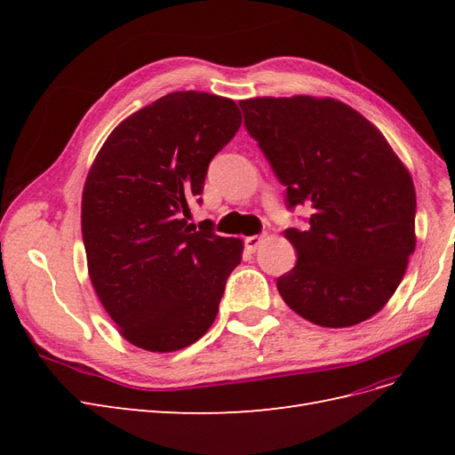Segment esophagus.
Returning a JSON list of instances; mask_svg holds the SVG:
<instances>
[{
    "label": "esophagus",
    "mask_w": 455,
    "mask_h": 455,
    "mask_svg": "<svg viewBox=\"0 0 455 455\" xmlns=\"http://www.w3.org/2000/svg\"><path fill=\"white\" fill-rule=\"evenodd\" d=\"M264 235H252V237H246L244 239V246H246V251L249 252H256L259 246H261V243H264Z\"/></svg>",
    "instance_id": "obj_1"
}]
</instances>
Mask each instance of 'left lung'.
Returning <instances> with one entry per match:
<instances>
[{
    "mask_svg": "<svg viewBox=\"0 0 455 455\" xmlns=\"http://www.w3.org/2000/svg\"><path fill=\"white\" fill-rule=\"evenodd\" d=\"M286 204H307L309 228H288L296 266L277 279L306 321L346 328L374 316L416 249V189L376 125L336 99L296 94L239 102Z\"/></svg>",
    "mask_w": 455,
    "mask_h": 455,
    "instance_id": "8db88e82",
    "label": "left lung"
}]
</instances>
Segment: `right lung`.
<instances>
[{"mask_svg": "<svg viewBox=\"0 0 455 455\" xmlns=\"http://www.w3.org/2000/svg\"><path fill=\"white\" fill-rule=\"evenodd\" d=\"M241 121L224 96L164 94L121 121L91 164L81 197L89 277L136 347L184 349L216 319L243 241L196 231L184 216Z\"/></svg>", "mask_w": 455, "mask_h": 455, "instance_id": "right-lung-1", "label": "right lung"}]
</instances>
